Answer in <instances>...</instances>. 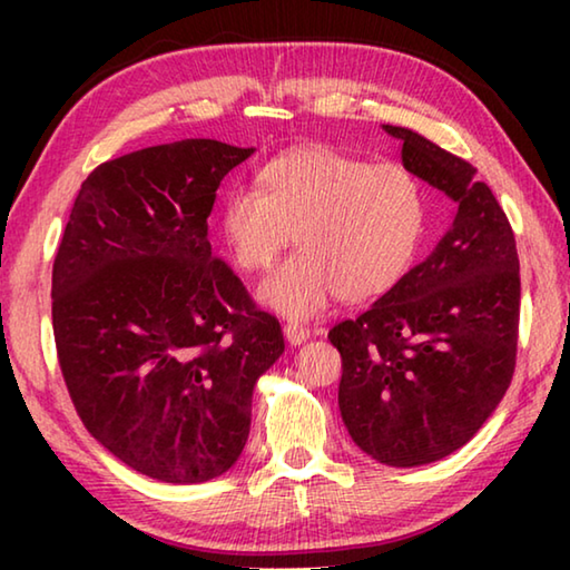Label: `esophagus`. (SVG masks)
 <instances>
[{
  "instance_id": "34e87169",
  "label": "esophagus",
  "mask_w": 570,
  "mask_h": 570,
  "mask_svg": "<svg viewBox=\"0 0 570 570\" xmlns=\"http://www.w3.org/2000/svg\"><path fill=\"white\" fill-rule=\"evenodd\" d=\"M284 336H286L288 344L296 346V344H302V342L308 340V330H306L304 324H298V322H286L284 324Z\"/></svg>"
}]
</instances>
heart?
<instances>
[{
	"mask_svg": "<svg viewBox=\"0 0 570 570\" xmlns=\"http://www.w3.org/2000/svg\"><path fill=\"white\" fill-rule=\"evenodd\" d=\"M218 226L244 272L268 268L296 238L298 250L264 278L258 298L308 320L336 294L366 302L397 284L422 238L424 193L400 163L298 148L266 163L258 190H228Z\"/></svg>",
	"mask_w": 570,
	"mask_h": 570,
	"instance_id": "heart-1",
	"label": "heart"
}]
</instances>
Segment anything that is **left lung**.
Wrapping results in <instances>:
<instances>
[{
    "mask_svg": "<svg viewBox=\"0 0 570 570\" xmlns=\"http://www.w3.org/2000/svg\"><path fill=\"white\" fill-rule=\"evenodd\" d=\"M402 166L452 200L445 236L362 316L336 324L340 412L356 448L382 465L417 468L475 438L515 370L520 266L503 208L475 168L422 135Z\"/></svg>",
    "mask_w": 570,
    "mask_h": 570,
    "instance_id": "obj_1",
    "label": "left lung"
}]
</instances>
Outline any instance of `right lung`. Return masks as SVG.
I'll return each mask as SVG.
<instances>
[{
  "label": "right lung",
  "instance_id": "1",
  "mask_svg": "<svg viewBox=\"0 0 570 570\" xmlns=\"http://www.w3.org/2000/svg\"><path fill=\"white\" fill-rule=\"evenodd\" d=\"M250 156L188 138L102 163L57 248L52 330L75 410L153 480L188 485L234 468L256 382L284 354L276 316L208 244L220 180Z\"/></svg>",
  "mask_w": 570,
  "mask_h": 570
}]
</instances>
